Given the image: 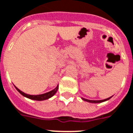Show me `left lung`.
<instances>
[{
	"instance_id": "8db88e82",
	"label": "left lung",
	"mask_w": 133,
	"mask_h": 133,
	"mask_svg": "<svg viewBox=\"0 0 133 133\" xmlns=\"http://www.w3.org/2000/svg\"><path fill=\"white\" fill-rule=\"evenodd\" d=\"M111 97H109V98L105 99H102V100H90V99H87L83 98V97H82V99H83V100L85 101V102H90V103H101V102H105V101L109 100V99Z\"/></svg>"
}]
</instances>
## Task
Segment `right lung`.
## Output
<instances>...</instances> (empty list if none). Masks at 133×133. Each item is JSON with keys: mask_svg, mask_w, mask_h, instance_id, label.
Returning <instances> with one entry per match:
<instances>
[{"mask_svg": "<svg viewBox=\"0 0 133 133\" xmlns=\"http://www.w3.org/2000/svg\"><path fill=\"white\" fill-rule=\"evenodd\" d=\"M15 88L17 89L19 93L23 95L24 97H27L29 99H34V100H37V101H42V100H45V99H48L52 97L57 92V90L59 88L58 85H57V86L56 87L55 89H53L51 91L48 92H46V93H44V94H41V95H28V94L24 93V92L21 91L20 90L18 89L17 88L16 86Z\"/></svg>", "mask_w": 133, "mask_h": 133, "instance_id": "add662e5", "label": "right lung"}]
</instances>
